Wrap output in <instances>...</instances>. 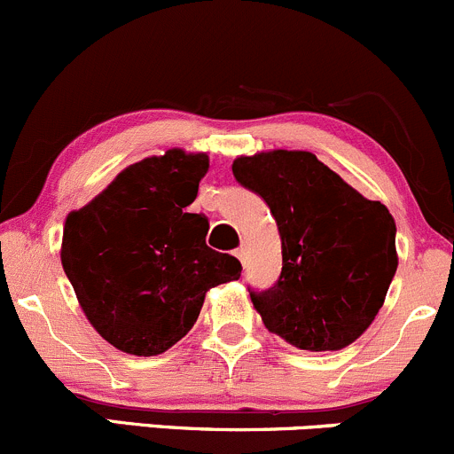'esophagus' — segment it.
<instances>
[{"label": "esophagus", "mask_w": 454, "mask_h": 454, "mask_svg": "<svg viewBox=\"0 0 454 454\" xmlns=\"http://www.w3.org/2000/svg\"><path fill=\"white\" fill-rule=\"evenodd\" d=\"M246 253H248V246H241V248H237V259H239L241 261V263H244L246 265Z\"/></svg>", "instance_id": "1"}]
</instances>
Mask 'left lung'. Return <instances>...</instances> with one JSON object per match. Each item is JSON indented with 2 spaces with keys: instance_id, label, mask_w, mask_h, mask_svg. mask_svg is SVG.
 Returning a JSON list of instances; mask_svg holds the SVG:
<instances>
[{
  "instance_id": "left-lung-1",
  "label": "left lung",
  "mask_w": 454,
  "mask_h": 454,
  "mask_svg": "<svg viewBox=\"0 0 454 454\" xmlns=\"http://www.w3.org/2000/svg\"><path fill=\"white\" fill-rule=\"evenodd\" d=\"M232 176L270 206L283 268L250 292L268 332L296 349L338 351L363 336L397 270L395 219L309 151L239 155Z\"/></svg>"
}]
</instances>
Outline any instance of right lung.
<instances>
[{
	"instance_id": "obj_1",
	"label": "right lung",
	"mask_w": 454,
	"mask_h": 454,
	"mask_svg": "<svg viewBox=\"0 0 454 454\" xmlns=\"http://www.w3.org/2000/svg\"><path fill=\"white\" fill-rule=\"evenodd\" d=\"M208 155L168 149L129 164L66 217L61 263L91 327L116 349L158 356L191 332L204 296L241 263L206 246L208 219L186 213Z\"/></svg>"
}]
</instances>
